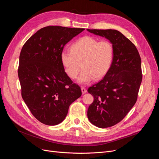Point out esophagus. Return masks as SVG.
Returning a JSON list of instances; mask_svg holds the SVG:
<instances>
[{"instance_id":"1","label":"esophagus","mask_w":159,"mask_h":159,"mask_svg":"<svg viewBox=\"0 0 159 159\" xmlns=\"http://www.w3.org/2000/svg\"><path fill=\"white\" fill-rule=\"evenodd\" d=\"M81 90H82V93L83 94H84V93H86L87 92V89L84 87H82L81 88Z\"/></svg>"}]
</instances>
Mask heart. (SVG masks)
I'll list each match as a JSON object with an SVG mask.
<instances>
[{
	"instance_id": "obj_1",
	"label": "heart",
	"mask_w": 159,
	"mask_h": 159,
	"mask_svg": "<svg viewBox=\"0 0 159 159\" xmlns=\"http://www.w3.org/2000/svg\"><path fill=\"white\" fill-rule=\"evenodd\" d=\"M113 58V47L109 40H98L91 36H84L71 45V51L64 50L61 59L64 71L72 79L79 77L81 84H88L94 78L103 77L110 70Z\"/></svg>"
}]
</instances>
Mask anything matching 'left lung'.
<instances>
[{
	"mask_svg": "<svg viewBox=\"0 0 159 159\" xmlns=\"http://www.w3.org/2000/svg\"><path fill=\"white\" fill-rule=\"evenodd\" d=\"M87 30L104 37L113 47V58L104 77L88 89L94 97L88 118L95 126L106 128L120 122L137 102L143 79L141 59L132 42L115 30Z\"/></svg>",
	"mask_w": 159,
	"mask_h": 159,
	"instance_id": "obj_1",
	"label": "left lung"
}]
</instances>
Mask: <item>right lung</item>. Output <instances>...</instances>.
<instances>
[{"label": "right lung", "instance_id": "1", "mask_svg": "<svg viewBox=\"0 0 159 159\" xmlns=\"http://www.w3.org/2000/svg\"><path fill=\"white\" fill-rule=\"evenodd\" d=\"M84 30L46 26L21 49L18 75L22 97L32 115L46 125L62 122L70 104L82 95L80 86L66 73L61 55L64 46Z\"/></svg>", "mask_w": 159, "mask_h": 159}]
</instances>
